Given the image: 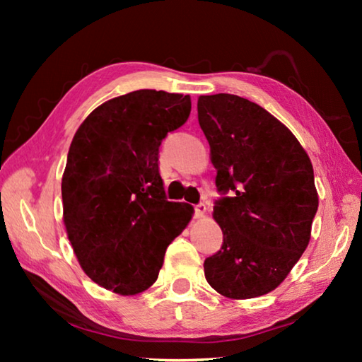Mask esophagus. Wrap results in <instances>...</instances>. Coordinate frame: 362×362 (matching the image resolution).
I'll list each match as a JSON object with an SVG mask.
<instances>
[{
	"label": "esophagus",
	"mask_w": 362,
	"mask_h": 362,
	"mask_svg": "<svg viewBox=\"0 0 362 362\" xmlns=\"http://www.w3.org/2000/svg\"><path fill=\"white\" fill-rule=\"evenodd\" d=\"M206 211H207V206H206L204 203L196 204V206H194V217H196V218H203Z\"/></svg>",
	"instance_id": "obj_1"
}]
</instances>
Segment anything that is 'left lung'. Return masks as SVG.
<instances>
[{"label":"left lung","instance_id":"left-lung-1","mask_svg":"<svg viewBox=\"0 0 362 362\" xmlns=\"http://www.w3.org/2000/svg\"><path fill=\"white\" fill-rule=\"evenodd\" d=\"M198 121L222 194L214 218L223 244L204 260L206 279L228 298L265 296L310 243L317 211L313 166L283 122L240 95H201Z\"/></svg>","mask_w":362,"mask_h":362}]
</instances>
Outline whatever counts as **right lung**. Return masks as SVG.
Wrapping results in <instances>:
<instances>
[{"label":"right lung","instance_id":"obj_1","mask_svg":"<svg viewBox=\"0 0 362 362\" xmlns=\"http://www.w3.org/2000/svg\"><path fill=\"white\" fill-rule=\"evenodd\" d=\"M189 110V95L134 90L97 107L71 140L64 223L84 273L108 291L148 289L192 220V206L166 199L158 161L163 139Z\"/></svg>","mask_w":362,"mask_h":362}]
</instances>
